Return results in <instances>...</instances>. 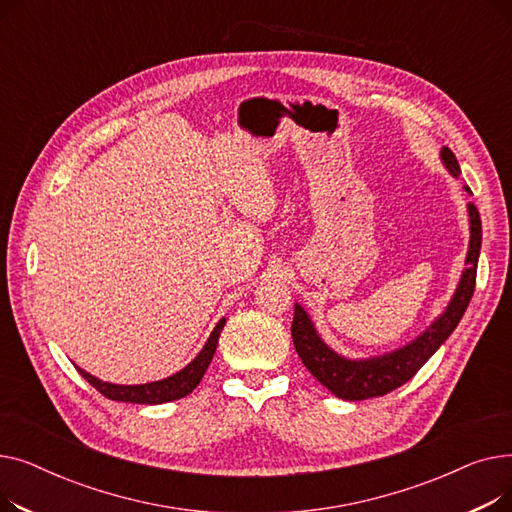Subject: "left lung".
Returning a JSON list of instances; mask_svg holds the SVG:
<instances>
[{
  "label": "left lung",
  "instance_id": "left-lung-1",
  "mask_svg": "<svg viewBox=\"0 0 512 512\" xmlns=\"http://www.w3.org/2000/svg\"><path fill=\"white\" fill-rule=\"evenodd\" d=\"M440 159L450 176L459 178L461 166L454 153L448 147H442ZM469 191V186H465ZM469 213V249L465 257V270L461 274L459 284L448 301L446 309L429 324L415 340L405 346L394 348L390 353L375 355L367 359H348L336 353L332 346L319 336L313 319L309 313L294 303V319H292V342L303 361V365L313 373V378L326 386L332 394L342 400H365L384 396L405 382L429 361L438 348L446 342V338L459 326L461 317L465 315L469 301L475 290L477 261L481 251V220L479 211L473 203L467 205Z\"/></svg>",
  "mask_w": 512,
  "mask_h": 512
}]
</instances>
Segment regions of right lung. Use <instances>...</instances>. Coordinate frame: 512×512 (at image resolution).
Instances as JSON below:
<instances>
[{"label": "right lung", "instance_id": "add662e5", "mask_svg": "<svg viewBox=\"0 0 512 512\" xmlns=\"http://www.w3.org/2000/svg\"><path fill=\"white\" fill-rule=\"evenodd\" d=\"M224 324H226V317H222L218 324H215L213 332L209 334V338H207L205 346L199 351V355L186 367H182L180 371L172 373L170 378H164V380L149 382V384L122 386V384L103 382V380L95 378V375L87 373L85 369H80L78 365H74V367L95 390H99L105 398H110V400L137 402V405H161V402H172V400L184 398L186 394H191L199 386L201 378L205 375V371H207V367H209V363L215 355V348H218V340H220V334L224 330Z\"/></svg>", "mask_w": 512, "mask_h": 512}]
</instances>
